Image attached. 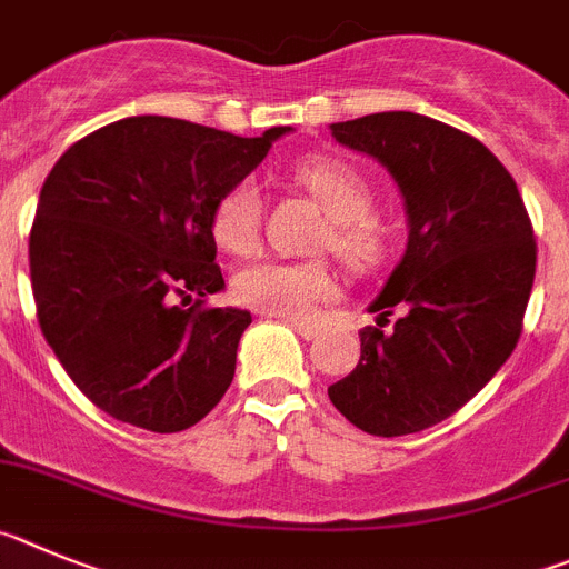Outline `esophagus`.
<instances>
[{"mask_svg":"<svg viewBox=\"0 0 569 569\" xmlns=\"http://www.w3.org/2000/svg\"><path fill=\"white\" fill-rule=\"evenodd\" d=\"M286 322H289L291 329H295L297 335L303 337V340H315V337H317V322H311V320H297V317H295V320H286Z\"/></svg>","mask_w":569,"mask_h":569,"instance_id":"obj_1","label":"esophagus"}]
</instances>
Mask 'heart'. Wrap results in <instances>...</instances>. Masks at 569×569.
I'll return each mask as SVG.
<instances>
[{"label": "heart", "instance_id": "heart-1", "mask_svg": "<svg viewBox=\"0 0 569 569\" xmlns=\"http://www.w3.org/2000/svg\"><path fill=\"white\" fill-rule=\"evenodd\" d=\"M295 181L306 187L331 227L322 238L340 260L357 272H368L386 258V232L373 221V192L357 167L331 158H315L295 167ZM266 198L254 178H240L218 198L212 209V238L232 254H249L260 247ZM240 303L266 315L311 317L317 303L335 295V278L320 260H258L234 278Z\"/></svg>", "mask_w": 569, "mask_h": 569}]
</instances>
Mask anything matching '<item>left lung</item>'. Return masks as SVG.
Instances as JSON below:
<instances>
[{"mask_svg": "<svg viewBox=\"0 0 569 569\" xmlns=\"http://www.w3.org/2000/svg\"><path fill=\"white\" fill-rule=\"evenodd\" d=\"M337 144L388 170L406 203L408 243L368 311L360 362L329 386L337 411L373 437L442 422L513 355L536 274V240L516 181L468 132L419 112L331 124Z\"/></svg>", "mask_w": 569, "mask_h": 569, "instance_id": "left-lung-1", "label": "left lung"}]
</instances>
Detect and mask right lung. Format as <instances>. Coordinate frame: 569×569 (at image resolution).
Masks as SVG:
<instances>
[{"label":"right lung","mask_w":569,"mask_h":569,"mask_svg":"<svg viewBox=\"0 0 569 569\" xmlns=\"http://www.w3.org/2000/svg\"><path fill=\"white\" fill-rule=\"evenodd\" d=\"M286 132L130 116L56 161L30 229V283L44 340L104 413L176 433L221 402L252 315L201 309L223 289L212 209ZM192 296L196 307L177 303Z\"/></svg>","instance_id":"right-lung-1"}]
</instances>
